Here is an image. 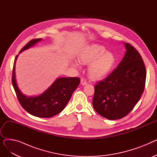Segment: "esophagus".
I'll return each mask as SVG.
<instances>
[{"label": "esophagus", "instance_id": "34e87169", "mask_svg": "<svg viewBox=\"0 0 157 157\" xmlns=\"http://www.w3.org/2000/svg\"><path fill=\"white\" fill-rule=\"evenodd\" d=\"M81 84L83 86H84V85H86L87 84V82L85 79H81Z\"/></svg>", "mask_w": 157, "mask_h": 157}]
</instances>
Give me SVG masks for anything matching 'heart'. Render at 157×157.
<instances>
[{"label": "heart", "instance_id": "heart-1", "mask_svg": "<svg viewBox=\"0 0 157 157\" xmlns=\"http://www.w3.org/2000/svg\"><path fill=\"white\" fill-rule=\"evenodd\" d=\"M78 59L80 63L88 65V75L95 80L108 76L116 63V58L113 53L106 52L104 47L95 44L84 48L79 52ZM71 63L74 67H79V63L75 60H72Z\"/></svg>", "mask_w": 157, "mask_h": 157}]
</instances>
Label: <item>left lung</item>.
<instances>
[{"label":"left lung","mask_w":157,"mask_h":157,"mask_svg":"<svg viewBox=\"0 0 157 157\" xmlns=\"http://www.w3.org/2000/svg\"><path fill=\"white\" fill-rule=\"evenodd\" d=\"M126 52L109 75L95 86L94 109L109 120H118L133 109L144 92L146 68L134 47L124 43Z\"/></svg>","instance_id":"8db88e82"}]
</instances>
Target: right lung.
<instances>
[{"label":"right lung","mask_w":157,"mask_h":157,"mask_svg":"<svg viewBox=\"0 0 157 157\" xmlns=\"http://www.w3.org/2000/svg\"><path fill=\"white\" fill-rule=\"evenodd\" d=\"M42 39H33L25 46L20 52L30 48ZM18 55L14 62L12 83L18 99L23 108L29 113L39 118H50L60 113L67 104L71 97L78 86L80 79L78 78H59L46 91L38 96L28 97L21 93L16 83L15 64Z\"/></svg>","instance_id":"add662e5"}]
</instances>
